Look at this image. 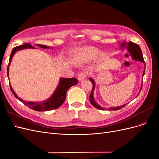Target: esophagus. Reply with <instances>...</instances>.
Returning <instances> with one entry per match:
<instances>
[{
    "label": "esophagus",
    "mask_w": 159,
    "mask_h": 159,
    "mask_svg": "<svg viewBox=\"0 0 159 159\" xmlns=\"http://www.w3.org/2000/svg\"><path fill=\"white\" fill-rule=\"evenodd\" d=\"M88 74L87 73V72L85 71H83V72H81V73H80L78 75V80L81 81H83L86 77L88 76Z\"/></svg>",
    "instance_id": "obj_1"
}]
</instances>
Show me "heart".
Returning <instances> with one entry per match:
<instances>
[{"mask_svg":"<svg viewBox=\"0 0 159 159\" xmlns=\"http://www.w3.org/2000/svg\"><path fill=\"white\" fill-rule=\"evenodd\" d=\"M98 48L93 46H84L76 49L74 52V57L77 61L85 62L91 61L98 56L101 59L104 58L105 54L104 53H100Z\"/></svg>","mask_w":159,"mask_h":159,"instance_id":"heart-1","label":"heart"}]
</instances>
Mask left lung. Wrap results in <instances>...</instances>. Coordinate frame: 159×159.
I'll return each instance as SVG.
<instances>
[{
    "instance_id": "1",
    "label": "left lung",
    "mask_w": 159,
    "mask_h": 159,
    "mask_svg": "<svg viewBox=\"0 0 159 159\" xmlns=\"http://www.w3.org/2000/svg\"><path fill=\"white\" fill-rule=\"evenodd\" d=\"M121 46H125V43H123V44H121ZM127 50H128L129 52L130 53V54L131 55L132 58L133 60H139V61H140L141 62H145V61H144V59H143L142 51H141V50L140 48V47L139 46V45L135 44V43H133L132 42H129L128 44H127ZM145 70H144L143 74V78L144 74H145ZM89 80L91 81V82L92 83V85H93L92 91H91V93L89 95L90 103L92 104L95 108H97L98 109H101V110H104L105 109L101 107L100 105L97 102H95L94 98H93V91H94V89H95V82H94V80L92 78H89ZM142 86H143V84H142V85H141V89H140V91L142 89ZM127 104H125V105H121V106H119V107H110L109 109H109V110H115V111L119 110L120 109L124 107L125 106V105H127Z\"/></svg>"
}]
</instances>
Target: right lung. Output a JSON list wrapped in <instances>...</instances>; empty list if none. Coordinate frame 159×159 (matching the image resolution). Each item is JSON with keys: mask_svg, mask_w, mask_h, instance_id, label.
Masks as SVG:
<instances>
[{"mask_svg": "<svg viewBox=\"0 0 159 159\" xmlns=\"http://www.w3.org/2000/svg\"><path fill=\"white\" fill-rule=\"evenodd\" d=\"M40 48H48L49 46H44V45H42V44H37ZM26 48H34V49L35 48L31 46V44H25L23 45H20L16 46L15 48H14L12 50L11 54L10 56V60H9V63L8 65V68H7V75L8 78V74H9V66H10V64L11 62V60L12 59V57L14 54H15V52L18 51V50H21L23 49H26ZM78 83V80L76 78H60V82L58 85L55 90L54 93H53V95L51 96V97L45 101H43L42 102H26V101L20 98L16 94V93L14 92L12 86L10 85V88L12 91V93L13 95L15 96V98H17L19 101H20L22 103H23L26 106L28 107H30V109L37 111H50L52 109H55L60 107L61 105L63 104L64 102V101L66 99V93L68 89L71 88V86L75 85L77 84Z\"/></svg>", "mask_w": 159, "mask_h": 159, "instance_id": "add662e5", "label": "right lung"}]
</instances>
